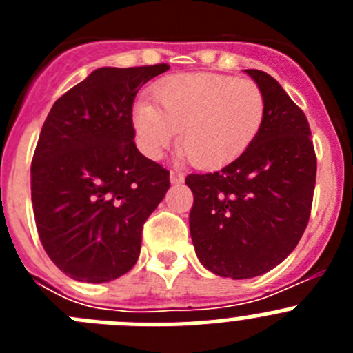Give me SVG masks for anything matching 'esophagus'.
Returning a JSON list of instances; mask_svg holds the SVG:
<instances>
[{"label": "esophagus", "mask_w": 353, "mask_h": 353, "mask_svg": "<svg viewBox=\"0 0 353 353\" xmlns=\"http://www.w3.org/2000/svg\"><path fill=\"white\" fill-rule=\"evenodd\" d=\"M183 173H179V171H171L170 173V182L173 183V185H179V183L183 182Z\"/></svg>", "instance_id": "1"}]
</instances>
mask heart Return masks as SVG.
Instances as JSON below:
<instances>
[{"mask_svg": "<svg viewBox=\"0 0 353 353\" xmlns=\"http://www.w3.org/2000/svg\"><path fill=\"white\" fill-rule=\"evenodd\" d=\"M154 102L139 101L132 125L139 148L161 159L179 143L201 168L230 164L251 146L265 117V99L254 81L210 72L179 74L155 84Z\"/></svg>", "mask_w": 353, "mask_h": 353, "instance_id": "heart-1", "label": "heart"}]
</instances>
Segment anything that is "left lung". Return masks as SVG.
<instances>
[{"mask_svg": "<svg viewBox=\"0 0 353 353\" xmlns=\"http://www.w3.org/2000/svg\"><path fill=\"white\" fill-rule=\"evenodd\" d=\"M260 86L265 117L254 141L221 171L189 174V215L198 260L221 277L249 279L281 263L310 221L316 157L307 118L267 72L244 70Z\"/></svg>", "mask_w": 353, "mask_h": 353, "instance_id": "left-lung-1", "label": "left lung"}]
</instances>
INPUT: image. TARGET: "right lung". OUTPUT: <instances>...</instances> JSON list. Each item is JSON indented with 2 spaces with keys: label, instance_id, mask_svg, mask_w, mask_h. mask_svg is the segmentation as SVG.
<instances>
[{
  "label": "right lung",
  "instance_id": "right-lung-1",
  "mask_svg": "<svg viewBox=\"0 0 353 353\" xmlns=\"http://www.w3.org/2000/svg\"><path fill=\"white\" fill-rule=\"evenodd\" d=\"M170 65L102 67L52 104L31 162V203L52 263L108 283L138 261L143 224L170 189V171L136 148L134 97Z\"/></svg>",
  "mask_w": 353,
  "mask_h": 353
}]
</instances>
